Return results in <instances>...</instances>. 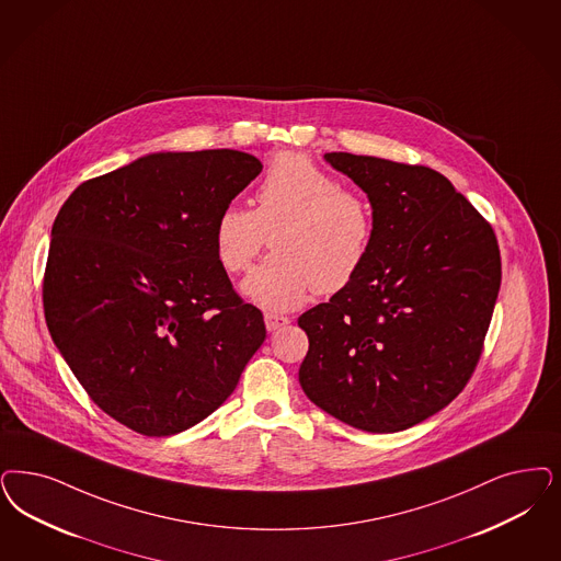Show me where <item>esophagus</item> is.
<instances>
[{"label":"esophagus","mask_w":561,"mask_h":561,"mask_svg":"<svg viewBox=\"0 0 561 561\" xmlns=\"http://www.w3.org/2000/svg\"><path fill=\"white\" fill-rule=\"evenodd\" d=\"M288 323H290V319L284 317V314H275V312H267V314H265L267 331H277V329L286 328Z\"/></svg>","instance_id":"esophagus-1"}]
</instances>
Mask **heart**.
<instances>
[{
  "label": "heart",
  "mask_w": 561,
  "mask_h": 561,
  "mask_svg": "<svg viewBox=\"0 0 561 561\" xmlns=\"http://www.w3.org/2000/svg\"><path fill=\"white\" fill-rule=\"evenodd\" d=\"M256 207L230 205L215 221V254L228 273L251 267L271 236V251L242 290L259 307L291 310L312 290L335 294L363 271L375 242L367 196L342 188L309 157L277 154L263 175Z\"/></svg>",
  "instance_id": "obj_1"
}]
</instances>
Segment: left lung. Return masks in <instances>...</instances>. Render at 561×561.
<instances>
[{"label": "left lung", "instance_id": "8db88e82", "mask_svg": "<svg viewBox=\"0 0 561 561\" xmlns=\"http://www.w3.org/2000/svg\"><path fill=\"white\" fill-rule=\"evenodd\" d=\"M375 211L363 271L298 317L310 402L368 433L419 425L447 407L483 354L502 284L491 224L445 175L379 157L328 153Z\"/></svg>", "mask_w": 561, "mask_h": 561}]
</instances>
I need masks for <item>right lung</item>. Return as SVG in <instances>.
<instances>
[{"label":"right lung","mask_w":561,"mask_h":561,"mask_svg":"<svg viewBox=\"0 0 561 561\" xmlns=\"http://www.w3.org/2000/svg\"><path fill=\"white\" fill-rule=\"evenodd\" d=\"M263 165L232 149L140 157L82 182L51 228L43 310L114 421L165 437L207 419L265 342L215 254V221Z\"/></svg>","instance_id":"right-lung-1"}]
</instances>
